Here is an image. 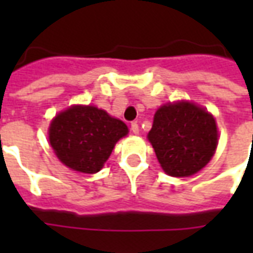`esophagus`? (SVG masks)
Wrapping results in <instances>:
<instances>
[{
    "label": "esophagus",
    "mask_w": 253,
    "mask_h": 253,
    "mask_svg": "<svg viewBox=\"0 0 253 253\" xmlns=\"http://www.w3.org/2000/svg\"><path fill=\"white\" fill-rule=\"evenodd\" d=\"M131 131L134 132V134H138V132H139V126H138L137 122H132L131 123Z\"/></svg>",
    "instance_id": "esophagus-1"
}]
</instances>
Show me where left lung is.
I'll return each mask as SVG.
<instances>
[{"mask_svg": "<svg viewBox=\"0 0 253 253\" xmlns=\"http://www.w3.org/2000/svg\"><path fill=\"white\" fill-rule=\"evenodd\" d=\"M148 138L163 169L175 177L201 170L211 160L218 143L214 118L188 101L159 108Z\"/></svg>", "mask_w": 253, "mask_h": 253, "instance_id": "obj_1", "label": "left lung"}]
</instances>
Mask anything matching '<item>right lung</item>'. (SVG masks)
<instances>
[{"label":"right lung","mask_w":253,"mask_h":253,"mask_svg":"<svg viewBox=\"0 0 253 253\" xmlns=\"http://www.w3.org/2000/svg\"><path fill=\"white\" fill-rule=\"evenodd\" d=\"M50 143L58 159L78 172L96 173L128 128L119 119L92 105H74L55 116Z\"/></svg>","instance_id":"add662e5"}]
</instances>
